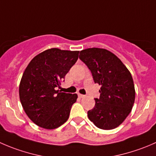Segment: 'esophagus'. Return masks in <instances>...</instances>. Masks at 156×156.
<instances>
[{
    "label": "esophagus",
    "instance_id": "1",
    "mask_svg": "<svg viewBox=\"0 0 156 156\" xmlns=\"http://www.w3.org/2000/svg\"><path fill=\"white\" fill-rule=\"evenodd\" d=\"M78 98H84V95H83V94H78Z\"/></svg>",
    "mask_w": 156,
    "mask_h": 156
}]
</instances>
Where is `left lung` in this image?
Here are the masks:
<instances>
[{"instance_id": "1", "label": "left lung", "mask_w": 156, "mask_h": 156, "mask_svg": "<svg viewBox=\"0 0 156 156\" xmlns=\"http://www.w3.org/2000/svg\"><path fill=\"white\" fill-rule=\"evenodd\" d=\"M79 58L90 69L94 83L101 86L100 98L87 111L97 127L113 129L120 126L135 101V87L130 72L121 60L110 51L89 48L80 52Z\"/></svg>"}]
</instances>
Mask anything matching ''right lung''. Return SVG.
<instances>
[{
	"label": "right lung",
	"instance_id": "1",
	"mask_svg": "<svg viewBox=\"0 0 156 156\" xmlns=\"http://www.w3.org/2000/svg\"><path fill=\"white\" fill-rule=\"evenodd\" d=\"M79 51L49 49L36 55L26 68L19 87L20 100L29 118L46 129L66 123L76 94L56 90L78 58Z\"/></svg>",
	"mask_w": 156,
	"mask_h": 156
}]
</instances>
